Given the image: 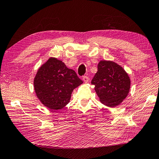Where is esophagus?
<instances>
[{
	"label": "esophagus",
	"mask_w": 159,
	"mask_h": 159,
	"mask_svg": "<svg viewBox=\"0 0 159 159\" xmlns=\"http://www.w3.org/2000/svg\"><path fill=\"white\" fill-rule=\"evenodd\" d=\"M83 81L85 82V83H88L89 82V78H88V76H83Z\"/></svg>",
	"instance_id": "1"
}]
</instances>
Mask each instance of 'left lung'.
I'll return each mask as SVG.
<instances>
[{
    "mask_svg": "<svg viewBox=\"0 0 159 159\" xmlns=\"http://www.w3.org/2000/svg\"><path fill=\"white\" fill-rule=\"evenodd\" d=\"M92 84L102 103L114 107L128 95L131 81L128 74L119 65L110 61H101Z\"/></svg>",
    "mask_w": 159,
    "mask_h": 159,
    "instance_id": "obj_1",
    "label": "left lung"
}]
</instances>
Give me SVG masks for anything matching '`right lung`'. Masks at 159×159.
<instances>
[{"label":"right lung","mask_w":159,"mask_h":159,"mask_svg":"<svg viewBox=\"0 0 159 159\" xmlns=\"http://www.w3.org/2000/svg\"><path fill=\"white\" fill-rule=\"evenodd\" d=\"M82 83L75 71L53 57L39 68L34 80L37 97L53 110H61L69 103L73 90Z\"/></svg>","instance_id":"right-lung-1"}]
</instances>
